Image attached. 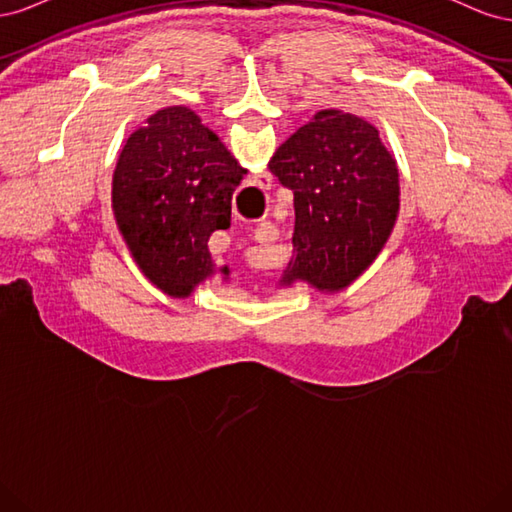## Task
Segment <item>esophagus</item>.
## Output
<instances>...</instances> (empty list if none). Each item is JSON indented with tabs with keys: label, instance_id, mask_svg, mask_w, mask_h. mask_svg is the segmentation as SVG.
<instances>
[{
	"label": "esophagus",
	"instance_id": "1",
	"mask_svg": "<svg viewBox=\"0 0 512 512\" xmlns=\"http://www.w3.org/2000/svg\"><path fill=\"white\" fill-rule=\"evenodd\" d=\"M271 232L275 235V226H271L269 222H262V224L256 226V230H254V241H258V243L273 241V239H271Z\"/></svg>",
	"mask_w": 512,
	"mask_h": 512
}]
</instances>
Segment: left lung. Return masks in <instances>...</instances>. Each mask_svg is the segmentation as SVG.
Wrapping results in <instances>:
<instances>
[{
    "mask_svg": "<svg viewBox=\"0 0 512 512\" xmlns=\"http://www.w3.org/2000/svg\"><path fill=\"white\" fill-rule=\"evenodd\" d=\"M269 168L294 194L292 258L280 284L344 290L382 252L399 213V173L378 130L335 108L320 111Z\"/></svg>",
    "mask_w": 512,
    "mask_h": 512,
    "instance_id": "left-lung-1",
    "label": "left lung"
}]
</instances>
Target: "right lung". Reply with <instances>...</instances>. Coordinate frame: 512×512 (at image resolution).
<instances>
[{
  "mask_svg": "<svg viewBox=\"0 0 512 512\" xmlns=\"http://www.w3.org/2000/svg\"><path fill=\"white\" fill-rule=\"evenodd\" d=\"M245 173L188 106L153 113L123 145L115 220L138 269L168 297H190L215 273L207 241L230 226L232 192Z\"/></svg>",
  "mask_w": 512,
  "mask_h": 512,
  "instance_id": "obj_1",
  "label": "right lung"
}]
</instances>
